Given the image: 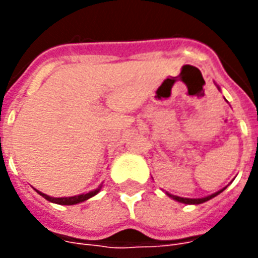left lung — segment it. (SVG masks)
<instances>
[{
  "label": "left lung",
  "mask_w": 258,
  "mask_h": 258,
  "mask_svg": "<svg viewBox=\"0 0 258 258\" xmlns=\"http://www.w3.org/2000/svg\"><path fill=\"white\" fill-rule=\"evenodd\" d=\"M222 190H218V192H216V194L210 195V196H206V198H202V199H188V198H179V196H174V195H170L167 194L170 198H173L174 200H177V202H181V203H186V205H200V203H205V202H207V200L213 199L214 196H217L218 194H221Z\"/></svg>",
  "instance_id": "obj_1"
}]
</instances>
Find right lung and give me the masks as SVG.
<instances>
[{"label":"right lung","mask_w":258,"mask_h":258,"mask_svg":"<svg viewBox=\"0 0 258 258\" xmlns=\"http://www.w3.org/2000/svg\"><path fill=\"white\" fill-rule=\"evenodd\" d=\"M101 189V186L98 188V189L92 190V192H88V194H83L79 195V196H70V198H51V196H48L45 194H41L40 190H37L38 194L41 195L42 198H45L49 202H52V203H56V205H64V206H70V205H77V203H81V202H84V200L90 199L92 198L94 195H96Z\"/></svg>","instance_id":"add662e5"}]
</instances>
